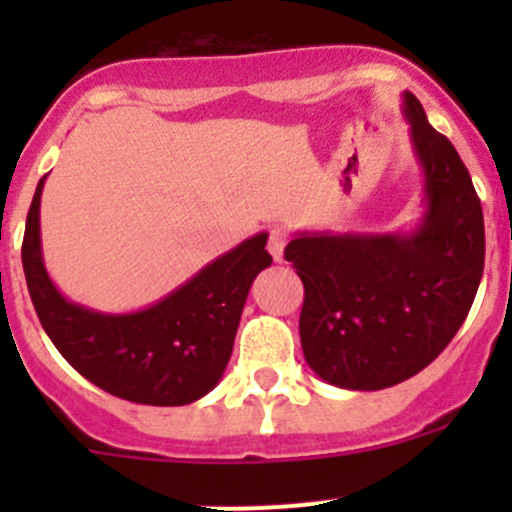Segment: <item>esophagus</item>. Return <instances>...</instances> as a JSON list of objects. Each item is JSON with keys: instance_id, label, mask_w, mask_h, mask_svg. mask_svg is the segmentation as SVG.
<instances>
[{"instance_id": "1", "label": "esophagus", "mask_w": 512, "mask_h": 512, "mask_svg": "<svg viewBox=\"0 0 512 512\" xmlns=\"http://www.w3.org/2000/svg\"><path fill=\"white\" fill-rule=\"evenodd\" d=\"M285 245H287V235L282 230H272L270 232V240H267V250H270L272 260L282 262L285 257Z\"/></svg>"}]
</instances>
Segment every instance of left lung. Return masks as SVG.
Instances as JSON below:
<instances>
[{"mask_svg":"<svg viewBox=\"0 0 512 512\" xmlns=\"http://www.w3.org/2000/svg\"><path fill=\"white\" fill-rule=\"evenodd\" d=\"M404 116L423 170L416 230L297 232L285 247L304 285V359L339 389H389L426 369L466 322L483 277V208L468 168L411 91Z\"/></svg>","mask_w":512,"mask_h":512,"instance_id":"obj_1","label":"left lung"}]
</instances>
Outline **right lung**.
Segmentation results:
<instances>
[{
	"label": "right lung",
	"mask_w": 512,
	"mask_h": 512,
	"mask_svg": "<svg viewBox=\"0 0 512 512\" xmlns=\"http://www.w3.org/2000/svg\"><path fill=\"white\" fill-rule=\"evenodd\" d=\"M46 178V175H44ZM36 185L22 265L39 322L61 356L98 389L148 406H185L218 386L252 282L272 265L267 232L247 237L146 309L106 314L69 302L41 255Z\"/></svg>",
	"instance_id": "1"
}]
</instances>
